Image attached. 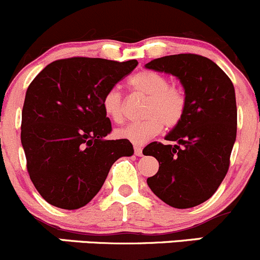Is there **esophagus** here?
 <instances>
[{
  "label": "esophagus",
  "instance_id": "1",
  "mask_svg": "<svg viewBox=\"0 0 260 260\" xmlns=\"http://www.w3.org/2000/svg\"><path fill=\"white\" fill-rule=\"evenodd\" d=\"M135 154L136 156H138V157H141L142 156V148H141L140 146H135Z\"/></svg>",
  "mask_w": 260,
  "mask_h": 260
}]
</instances>
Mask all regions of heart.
<instances>
[{"label": "heart", "mask_w": 260, "mask_h": 260, "mask_svg": "<svg viewBox=\"0 0 260 260\" xmlns=\"http://www.w3.org/2000/svg\"><path fill=\"white\" fill-rule=\"evenodd\" d=\"M129 88L133 93L145 96L143 106L145 119L132 123L118 129L115 135L136 145H143L162 132L164 125L174 128L182 120L186 113L187 99L182 89L170 85V80L159 73L145 70L129 79ZM103 109L114 123H123L125 119V104L122 93L112 88L104 94Z\"/></svg>", "instance_id": "heart-1"}]
</instances>
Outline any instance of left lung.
<instances>
[{
  "label": "left lung",
  "mask_w": 260,
  "mask_h": 260,
  "mask_svg": "<svg viewBox=\"0 0 260 260\" xmlns=\"http://www.w3.org/2000/svg\"><path fill=\"white\" fill-rule=\"evenodd\" d=\"M146 68L176 77L187 99L182 120L166 136L176 145L152 142L146 147V156L159 164L147 183L167 205L193 208L214 195L229 170L237 138L234 85L212 60L201 55L158 57Z\"/></svg>",
  "instance_id": "1"
}]
</instances>
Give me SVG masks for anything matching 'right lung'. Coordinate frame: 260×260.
Here are the masks:
<instances>
[{"label": "right lung", "instance_id": "right-lung-1", "mask_svg": "<svg viewBox=\"0 0 260 260\" xmlns=\"http://www.w3.org/2000/svg\"><path fill=\"white\" fill-rule=\"evenodd\" d=\"M137 65V60L69 57L52 61L31 81L21 143L30 179L49 204L83 208L99 192L112 165L133 154L128 140H106L112 123L103 96Z\"/></svg>", "mask_w": 260, "mask_h": 260}]
</instances>
